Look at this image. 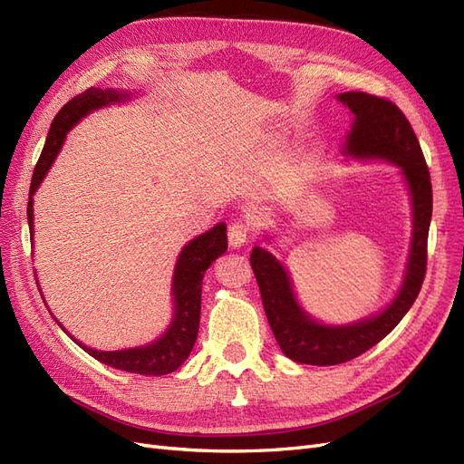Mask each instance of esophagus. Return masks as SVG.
Wrapping results in <instances>:
<instances>
[{
  "mask_svg": "<svg viewBox=\"0 0 464 464\" xmlns=\"http://www.w3.org/2000/svg\"><path fill=\"white\" fill-rule=\"evenodd\" d=\"M250 235H252V223L248 219H237L227 229V238L233 248L245 245L250 238Z\"/></svg>",
  "mask_w": 464,
  "mask_h": 464,
  "instance_id": "1",
  "label": "esophagus"
}]
</instances>
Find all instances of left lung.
Returning <instances> with one entry per match:
<instances>
[{
    "label": "left lung",
    "mask_w": 464,
    "mask_h": 464,
    "mask_svg": "<svg viewBox=\"0 0 464 464\" xmlns=\"http://www.w3.org/2000/svg\"><path fill=\"white\" fill-rule=\"evenodd\" d=\"M339 100L354 115L345 154L354 158H382L402 168L412 197L414 231L405 283L395 301L378 316L353 325H322L310 320L296 304L287 272L270 252L256 246L250 266L258 281L262 304L277 345L291 361L334 366L349 362L390 334L402 320L422 289L428 262V231L431 219V181L420 142L395 103L366 92H345Z\"/></svg>",
    "instance_id": "obj_1"
}]
</instances>
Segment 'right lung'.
Returning <instances> with one entry per match:
<instances>
[{"label": "right lung", "instance_id": "add662e5", "mask_svg": "<svg viewBox=\"0 0 464 464\" xmlns=\"http://www.w3.org/2000/svg\"><path fill=\"white\" fill-rule=\"evenodd\" d=\"M127 98V94L117 91H102V88H88L82 94L71 98L65 106L59 110L53 123L50 127L46 144L38 158V163L33 173L31 192H28V226L33 231V194L36 192L44 175L48 173L52 163L62 148L67 130L79 121L81 117L91 113L96 108L106 106V103ZM227 250V227L226 223L218 226L204 235L190 241L183 252L179 254L173 276V295H175V318L161 339L148 347L127 349V351H113L103 353L94 351L91 347L79 345L94 356L96 361L108 364L117 370H125L140 376H166L169 372H175L181 366L192 347L197 343L198 324H200V295H202V277L212 262Z\"/></svg>", "mask_w": 464, "mask_h": 464}]
</instances>
